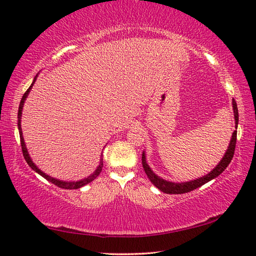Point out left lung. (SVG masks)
I'll use <instances>...</instances> for the list:
<instances>
[{
  "label": "left lung",
  "mask_w": 256,
  "mask_h": 256,
  "mask_svg": "<svg viewBox=\"0 0 256 256\" xmlns=\"http://www.w3.org/2000/svg\"><path fill=\"white\" fill-rule=\"evenodd\" d=\"M232 110H234V118H235V128L237 130L238 108H237V104L235 102V99H232ZM236 130L232 134L230 142H229L228 148L226 150V152H224V157L222 158V160H220L214 170H211L204 176L198 177L196 180H190L188 182H178V183H177V182L164 180L162 177L158 176L152 170H151L148 162H146V151L144 150V152H142V166H144V170L146 172V176L149 177L151 183H152L156 188L162 190V192L167 193V194H183L200 188V186L204 185L206 183H208V182H210L211 180L218 177L224 170H226L228 164H230L232 159L234 157V152H235V146H236V136H237Z\"/></svg>",
  "instance_id": "1"
}]
</instances>
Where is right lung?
Instances as JSON below:
<instances>
[{
  "mask_svg": "<svg viewBox=\"0 0 256 256\" xmlns=\"http://www.w3.org/2000/svg\"><path fill=\"white\" fill-rule=\"evenodd\" d=\"M38 74H40V73H38ZM38 74L34 78L32 86H29L27 92H26L22 96V98H21V102H20V105H19V110H18V130H19V134H20L21 148H22L24 157L26 159V162H27V164H29V167L32 168L34 172H36L37 174H40V176H42V177H44V178H46L47 180L50 182V183H53L54 185L58 186V188H66V190H76V188H82V186L89 184L90 182H92L99 174H100V172L102 170V166H104L102 152L100 154V160H99V164L97 166L96 170H94V172H92V174H90L89 176L84 177V178H81V180H62L55 178V177H52L50 175H47L46 172H44L40 170V168H38L37 164L32 162V157H30V154L28 152L27 146H26V142H24V136H22V128H21V116H22V110H24V105L26 99H27L28 94L30 92V90L32 89V86H34V82H36Z\"/></svg>",
  "mask_w": 256,
  "mask_h": 256,
  "instance_id": "1",
  "label": "right lung"
}]
</instances>
